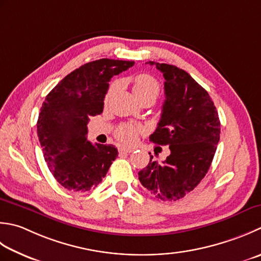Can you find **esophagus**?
<instances>
[{"instance_id":"esophagus-1","label":"esophagus","mask_w":261,"mask_h":261,"mask_svg":"<svg viewBox=\"0 0 261 261\" xmlns=\"http://www.w3.org/2000/svg\"><path fill=\"white\" fill-rule=\"evenodd\" d=\"M119 150H120L121 152H132V151L135 150V148H134V147L122 146V147H120V148H119Z\"/></svg>"}]
</instances>
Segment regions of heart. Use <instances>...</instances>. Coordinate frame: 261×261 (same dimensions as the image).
<instances>
[{"mask_svg":"<svg viewBox=\"0 0 261 261\" xmlns=\"http://www.w3.org/2000/svg\"><path fill=\"white\" fill-rule=\"evenodd\" d=\"M115 85H112L107 91L106 99L113 94ZM132 90L139 101L145 99H156L161 93V86L158 81L152 75L149 74H139L134 79ZM139 135V129L131 124H123L115 131V137L123 144H132L135 142Z\"/></svg>","mask_w":261,"mask_h":261,"instance_id":"1","label":"heart"}]
</instances>
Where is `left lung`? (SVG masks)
<instances>
[{"label":"left lung","mask_w":261,"mask_h":261,"mask_svg":"<svg viewBox=\"0 0 261 261\" xmlns=\"http://www.w3.org/2000/svg\"><path fill=\"white\" fill-rule=\"evenodd\" d=\"M164 76L165 101L162 116L149 139L170 146L163 164L152 161L138 173L139 181L157 199L175 201L192 191L211 167L221 134V122L207 91L185 70L157 63Z\"/></svg>","instance_id":"1"}]
</instances>
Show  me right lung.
I'll return each mask as SVG.
<instances>
[{
    "instance_id": "right-lung-1",
    "label": "right lung",
    "mask_w": 261,
    "mask_h": 261,
    "mask_svg": "<svg viewBox=\"0 0 261 261\" xmlns=\"http://www.w3.org/2000/svg\"><path fill=\"white\" fill-rule=\"evenodd\" d=\"M134 61L100 59L86 63L63 78L46 96L37 121L45 162L55 180L70 191L95 189L117 157L113 145L87 140L90 116L100 114L113 75Z\"/></svg>"
}]
</instances>
